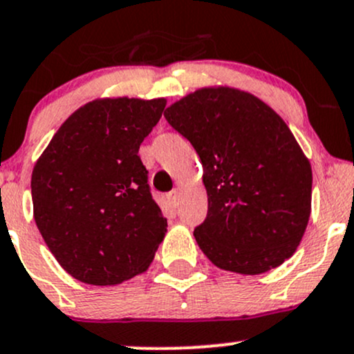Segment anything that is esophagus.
<instances>
[{
	"mask_svg": "<svg viewBox=\"0 0 354 354\" xmlns=\"http://www.w3.org/2000/svg\"><path fill=\"white\" fill-rule=\"evenodd\" d=\"M167 199H169V203L172 204V206H178V203H180V192H178L177 189H176V191L169 192Z\"/></svg>",
	"mask_w": 354,
	"mask_h": 354,
	"instance_id": "esophagus-1",
	"label": "esophagus"
}]
</instances>
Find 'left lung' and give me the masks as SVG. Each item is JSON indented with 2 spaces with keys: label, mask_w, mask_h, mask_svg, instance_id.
Instances as JSON below:
<instances>
[{
  "label": "left lung",
  "mask_w": 354,
  "mask_h": 354,
  "mask_svg": "<svg viewBox=\"0 0 354 354\" xmlns=\"http://www.w3.org/2000/svg\"><path fill=\"white\" fill-rule=\"evenodd\" d=\"M203 163L207 218L197 245L218 268L260 275L297 250L313 207V169L282 116L252 93L207 86L163 113Z\"/></svg>",
  "instance_id": "left-lung-1"
}]
</instances>
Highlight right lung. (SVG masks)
I'll return each instance as SVG.
<instances>
[{
    "label": "right lung",
    "instance_id": "add662e5",
    "mask_svg": "<svg viewBox=\"0 0 354 354\" xmlns=\"http://www.w3.org/2000/svg\"><path fill=\"white\" fill-rule=\"evenodd\" d=\"M165 97H100L62 123L32 172L33 218L79 282L118 285L147 272L167 233L140 145Z\"/></svg>",
    "mask_w": 354,
    "mask_h": 354
}]
</instances>
